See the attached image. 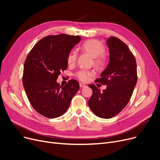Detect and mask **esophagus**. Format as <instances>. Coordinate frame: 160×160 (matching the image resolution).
<instances>
[{
	"label": "esophagus",
	"mask_w": 160,
	"mask_h": 160,
	"mask_svg": "<svg viewBox=\"0 0 160 160\" xmlns=\"http://www.w3.org/2000/svg\"><path fill=\"white\" fill-rule=\"evenodd\" d=\"M80 88H85V87H86V85L83 83H80Z\"/></svg>",
	"instance_id": "1"
}]
</instances>
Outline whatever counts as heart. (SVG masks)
I'll return each mask as SVG.
<instances>
[{"mask_svg":"<svg viewBox=\"0 0 160 160\" xmlns=\"http://www.w3.org/2000/svg\"><path fill=\"white\" fill-rule=\"evenodd\" d=\"M82 50L93 59V64L97 69H101L105 67L107 63V56L104 53L105 47L101 42L96 39H89L85 41L82 45ZM77 59V54L76 52H71L67 57V62L72 65L75 63ZM91 71L81 70L78 71L76 76L83 82H87L92 76Z\"/></svg>","mask_w":160,"mask_h":160,"instance_id":"1","label":"heart"}]
</instances>
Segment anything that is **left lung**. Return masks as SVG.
<instances>
[{
	"label": "left lung",
	"instance_id": "left-lung-1",
	"mask_svg": "<svg viewBox=\"0 0 160 160\" xmlns=\"http://www.w3.org/2000/svg\"><path fill=\"white\" fill-rule=\"evenodd\" d=\"M110 60L100 78L95 82L106 85L100 90L94 84L89 87L93 90L88 105L97 116L110 119L121 112L127 105L138 80L137 64L130 50L119 38L110 37L106 41Z\"/></svg>",
	"mask_w": 160,
	"mask_h": 160
}]
</instances>
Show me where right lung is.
<instances>
[{
	"mask_svg": "<svg viewBox=\"0 0 160 160\" xmlns=\"http://www.w3.org/2000/svg\"><path fill=\"white\" fill-rule=\"evenodd\" d=\"M81 40L79 36L62 33L39 40L24 64L22 83L32 106L39 114L56 118L64 114L77 93L78 81L70 80L62 87L56 82L68 66L67 57Z\"/></svg>",
	"mask_w": 160,
	"mask_h": 160,
	"instance_id": "right-lung-1",
	"label": "right lung"
}]
</instances>
